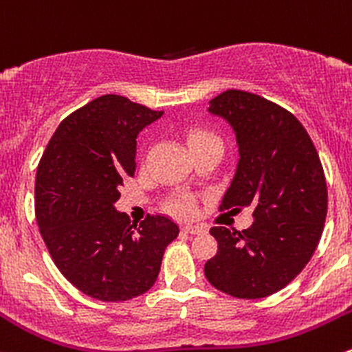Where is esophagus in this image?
<instances>
[{
  "label": "esophagus",
  "mask_w": 352,
  "mask_h": 352,
  "mask_svg": "<svg viewBox=\"0 0 352 352\" xmlns=\"http://www.w3.org/2000/svg\"><path fill=\"white\" fill-rule=\"evenodd\" d=\"M183 231L186 232V234L195 236V234H201V232H204V229L198 228V226H184Z\"/></svg>",
  "instance_id": "obj_1"
}]
</instances>
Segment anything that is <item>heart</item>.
Instances as JSON below:
<instances>
[{
	"label": "heart",
	"instance_id": "heart-1",
	"mask_svg": "<svg viewBox=\"0 0 352 352\" xmlns=\"http://www.w3.org/2000/svg\"><path fill=\"white\" fill-rule=\"evenodd\" d=\"M205 140H217V138L212 133H208V131L200 130L191 131V133L188 135V145H190V147H193V145ZM173 210L179 215H190L191 212H193V204H191V200H188V198H179V200H176L175 204H173Z\"/></svg>",
	"mask_w": 352,
	"mask_h": 352
}]
</instances>
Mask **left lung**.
Instances as JSON below:
<instances>
[{
	"mask_svg": "<svg viewBox=\"0 0 352 352\" xmlns=\"http://www.w3.org/2000/svg\"><path fill=\"white\" fill-rule=\"evenodd\" d=\"M208 113L231 126L238 164L221 210L253 208L243 232L210 229L217 253L205 263L215 289L234 298L270 296L301 272L322 238L327 183L308 131L284 107L243 90H226Z\"/></svg>",
	"mask_w": 352,
	"mask_h": 352,
	"instance_id": "obj_1",
	"label": "left lung"
}]
</instances>
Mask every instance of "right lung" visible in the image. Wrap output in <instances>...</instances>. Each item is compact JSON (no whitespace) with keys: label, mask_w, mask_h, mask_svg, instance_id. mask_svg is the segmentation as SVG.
<instances>
[{"label":"right lung","mask_w":352,"mask_h":352,"mask_svg":"<svg viewBox=\"0 0 352 352\" xmlns=\"http://www.w3.org/2000/svg\"><path fill=\"white\" fill-rule=\"evenodd\" d=\"M164 111L126 97H97L59 123L36 176V217L59 272L107 302L147 293L179 228L164 215L131 224L116 210L120 184L137 169V138Z\"/></svg>","instance_id":"obj_1"}]
</instances>
